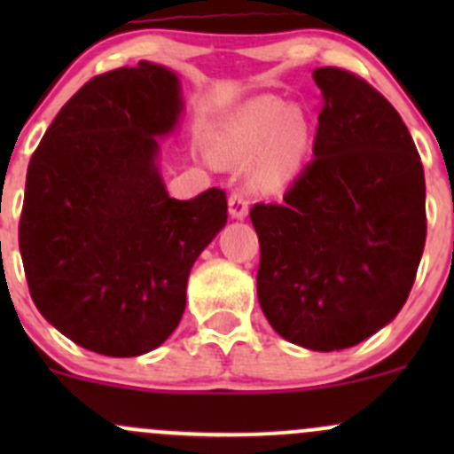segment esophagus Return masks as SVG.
I'll list each match as a JSON object with an SVG mask.
<instances>
[{
  "instance_id": "esophagus-1",
  "label": "esophagus",
  "mask_w": 454,
  "mask_h": 454,
  "mask_svg": "<svg viewBox=\"0 0 454 454\" xmlns=\"http://www.w3.org/2000/svg\"><path fill=\"white\" fill-rule=\"evenodd\" d=\"M228 210H231L232 219H244L248 215V200H246L244 191H232L228 198Z\"/></svg>"
}]
</instances>
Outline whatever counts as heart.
Masks as SVG:
<instances>
[{
	"label": "heart",
	"instance_id": "heart-1",
	"mask_svg": "<svg viewBox=\"0 0 454 454\" xmlns=\"http://www.w3.org/2000/svg\"><path fill=\"white\" fill-rule=\"evenodd\" d=\"M312 127L301 109L263 96L246 103L219 125L213 136L215 158L228 164L250 162L261 155L253 180L261 189H281L308 155Z\"/></svg>",
	"mask_w": 454,
	"mask_h": 454
}]
</instances>
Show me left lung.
<instances>
[{"label": "left lung", "instance_id": "obj_1", "mask_svg": "<svg viewBox=\"0 0 454 454\" xmlns=\"http://www.w3.org/2000/svg\"><path fill=\"white\" fill-rule=\"evenodd\" d=\"M314 158L278 204H254L256 294L278 336L312 351L363 342L409 299L426 241L424 167L400 114L367 81L314 70Z\"/></svg>", "mask_w": 454, "mask_h": 454}]
</instances>
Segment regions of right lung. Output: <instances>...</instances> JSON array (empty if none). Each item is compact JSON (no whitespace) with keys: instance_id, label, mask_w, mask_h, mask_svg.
<instances>
[{"instance_id":"right-lung-1","label":"right lung","mask_w":454,"mask_h":454,"mask_svg":"<svg viewBox=\"0 0 454 454\" xmlns=\"http://www.w3.org/2000/svg\"><path fill=\"white\" fill-rule=\"evenodd\" d=\"M180 81L140 61L94 76L32 153L20 250L36 309L76 345L131 358L180 323L186 281L226 226L222 189L173 200L158 136L177 125Z\"/></svg>"}]
</instances>
